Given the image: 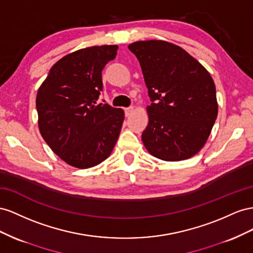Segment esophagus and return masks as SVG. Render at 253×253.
<instances>
[{
	"label": "esophagus",
	"mask_w": 253,
	"mask_h": 253,
	"mask_svg": "<svg viewBox=\"0 0 253 253\" xmlns=\"http://www.w3.org/2000/svg\"><path fill=\"white\" fill-rule=\"evenodd\" d=\"M133 111H134V108L133 107L126 108V109H125V115H126V117H129V115H130Z\"/></svg>",
	"instance_id": "esophagus-1"
}]
</instances>
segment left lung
I'll return each instance as SVG.
<instances>
[{
  "instance_id": "obj_1",
  "label": "left lung",
  "mask_w": 253,
  "mask_h": 253,
  "mask_svg": "<svg viewBox=\"0 0 253 253\" xmlns=\"http://www.w3.org/2000/svg\"><path fill=\"white\" fill-rule=\"evenodd\" d=\"M148 89V125L142 141L164 161H181L205 146L218 113L216 89L207 69L185 49L164 40L128 45Z\"/></svg>"
}]
</instances>
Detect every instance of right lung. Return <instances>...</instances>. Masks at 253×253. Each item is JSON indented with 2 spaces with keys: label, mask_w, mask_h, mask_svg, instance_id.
<instances>
[{
  "label": "right lung",
  "mask_w": 253,
  "mask_h": 253,
  "mask_svg": "<svg viewBox=\"0 0 253 253\" xmlns=\"http://www.w3.org/2000/svg\"><path fill=\"white\" fill-rule=\"evenodd\" d=\"M118 45L90 46L62 57L50 68L36 97L42 138L67 164L89 169L109 157L125 113L96 105L102 71L117 56Z\"/></svg>",
  "instance_id": "1"
}]
</instances>
